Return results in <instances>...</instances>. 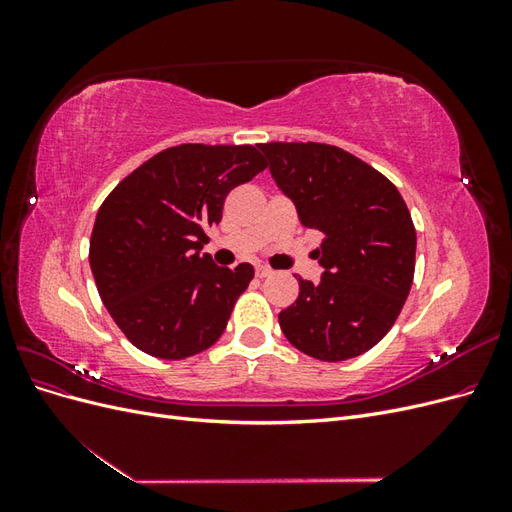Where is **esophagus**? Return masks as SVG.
<instances>
[{
	"label": "esophagus",
	"mask_w": 512,
	"mask_h": 512,
	"mask_svg": "<svg viewBox=\"0 0 512 512\" xmlns=\"http://www.w3.org/2000/svg\"><path fill=\"white\" fill-rule=\"evenodd\" d=\"M273 273V269H269V267H256V277H260V280H262V277H269Z\"/></svg>",
	"instance_id": "esophagus-1"
}]
</instances>
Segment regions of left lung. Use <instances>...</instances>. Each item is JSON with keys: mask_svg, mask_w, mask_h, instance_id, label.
I'll return each mask as SVG.
<instances>
[{"mask_svg": "<svg viewBox=\"0 0 512 512\" xmlns=\"http://www.w3.org/2000/svg\"><path fill=\"white\" fill-rule=\"evenodd\" d=\"M305 228L322 232L320 284L299 277L280 312L288 342L318 361H346L391 331L414 280L416 230L399 190L376 168L324 143H262Z\"/></svg>", "mask_w": 512, "mask_h": 512, "instance_id": "1", "label": "left lung"}]
</instances>
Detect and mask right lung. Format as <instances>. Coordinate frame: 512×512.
<instances>
[{
	"label": "right lung",
	"instance_id": "right-lung-1",
	"mask_svg": "<svg viewBox=\"0 0 512 512\" xmlns=\"http://www.w3.org/2000/svg\"><path fill=\"white\" fill-rule=\"evenodd\" d=\"M267 168L252 145L168 147L102 203L89 265L121 333L151 356L188 359L224 333L254 267H218L200 254L228 192Z\"/></svg>",
	"mask_w": 512,
	"mask_h": 512
}]
</instances>
